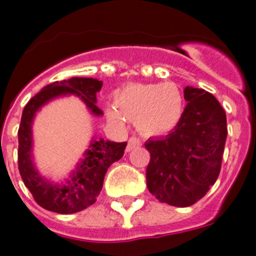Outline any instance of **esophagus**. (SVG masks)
Returning <instances> with one entry per match:
<instances>
[{"label": "esophagus", "instance_id": "34e87169", "mask_svg": "<svg viewBox=\"0 0 256 256\" xmlns=\"http://www.w3.org/2000/svg\"><path fill=\"white\" fill-rule=\"evenodd\" d=\"M142 145V140L136 136H131L128 142V146H126V150L130 152L134 148H136V146H140Z\"/></svg>", "mask_w": 256, "mask_h": 256}]
</instances>
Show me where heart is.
<instances>
[{"label": "heart", "instance_id": "heart-1", "mask_svg": "<svg viewBox=\"0 0 256 256\" xmlns=\"http://www.w3.org/2000/svg\"><path fill=\"white\" fill-rule=\"evenodd\" d=\"M116 108L107 111L114 121L122 116L135 121L144 135H163L174 130L184 114L185 100L180 88L174 82L128 84L114 96Z\"/></svg>", "mask_w": 256, "mask_h": 256}]
</instances>
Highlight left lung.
Listing matches in <instances>:
<instances>
[{
  "mask_svg": "<svg viewBox=\"0 0 256 256\" xmlns=\"http://www.w3.org/2000/svg\"><path fill=\"white\" fill-rule=\"evenodd\" d=\"M188 102L178 125L160 139H149L146 186L160 202L190 206L217 181L227 138L226 112L213 94L186 86Z\"/></svg>",
  "mask_w": 256,
  "mask_h": 256,
  "instance_id": "left-lung-1",
  "label": "left lung"
}]
</instances>
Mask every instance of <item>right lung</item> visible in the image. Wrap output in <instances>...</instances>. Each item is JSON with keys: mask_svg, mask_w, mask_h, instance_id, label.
I'll list each match as a JSON object with an SVG mask.
<instances>
[{"mask_svg": "<svg viewBox=\"0 0 256 256\" xmlns=\"http://www.w3.org/2000/svg\"><path fill=\"white\" fill-rule=\"evenodd\" d=\"M102 84V82L93 78H71L68 80L54 82L36 94L26 103L22 111V122L18 131L19 172L34 200L47 210L72 214L94 204L102 190L103 180L108 167L122 158L128 142L93 139L89 149L85 152V158L78 164L70 180L66 181V184H52L38 174L32 160V125L34 116L46 103L66 94L80 96L92 114L102 116V110L96 104V93L100 90Z\"/></svg>", "mask_w": 256, "mask_h": 256, "instance_id": "right-lung-1", "label": "right lung"}]
</instances>
